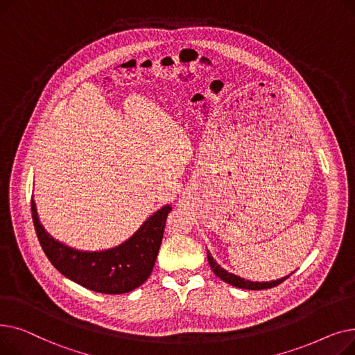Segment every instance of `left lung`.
I'll use <instances>...</instances> for the list:
<instances>
[{
  "instance_id": "1",
  "label": "left lung",
  "mask_w": 355,
  "mask_h": 355,
  "mask_svg": "<svg viewBox=\"0 0 355 355\" xmlns=\"http://www.w3.org/2000/svg\"><path fill=\"white\" fill-rule=\"evenodd\" d=\"M207 259H209V265L210 268L213 269L214 275H217L221 281H225L226 284L232 285V286H236V288H240V289H249V291H260V289H269V288H275L279 284H282L284 281H286V279L293 273L285 276V277H281V279H276V281H269V282H253V281H249V279H245V277H240L234 273H230L227 272L226 269H223L216 260L213 259L211 253L207 250Z\"/></svg>"
}]
</instances>
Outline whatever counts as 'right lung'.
Returning a JSON list of instances; mask_svg holds the SVG:
<instances>
[{
  "label": "right lung",
  "mask_w": 355,
  "mask_h": 355,
  "mask_svg": "<svg viewBox=\"0 0 355 355\" xmlns=\"http://www.w3.org/2000/svg\"><path fill=\"white\" fill-rule=\"evenodd\" d=\"M171 210L170 204H165L123 243L89 252L70 248L47 233L37 214L35 201L31 198L35 233L50 263L80 286L109 295L134 291L151 275L162 241L165 220Z\"/></svg>",
  "instance_id": "1"
}]
</instances>
